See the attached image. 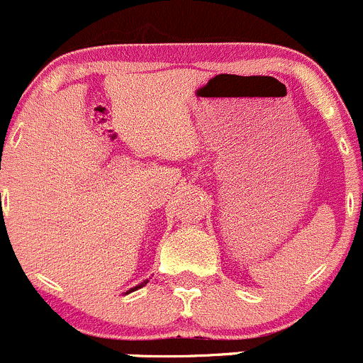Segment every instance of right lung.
I'll return each mask as SVG.
<instances>
[{
  "label": "right lung",
  "mask_w": 363,
  "mask_h": 363,
  "mask_svg": "<svg viewBox=\"0 0 363 363\" xmlns=\"http://www.w3.org/2000/svg\"><path fill=\"white\" fill-rule=\"evenodd\" d=\"M147 283H148V279H147V281H143V283H141V285H138V286H134V289H130V290H127V292H125V294H130V292H134V290H138V289H141V286H145V285H147Z\"/></svg>",
  "instance_id": "right-lung-1"
}]
</instances>
